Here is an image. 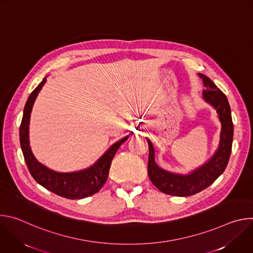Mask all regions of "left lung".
<instances>
[{"label":"left lung","mask_w":253,"mask_h":253,"mask_svg":"<svg viewBox=\"0 0 253 253\" xmlns=\"http://www.w3.org/2000/svg\"><path fill=\"white\" fill-rule=\"evenodd\" d=\"M198 75L206 89L202 91V98L216 110L221 124L218 147L211 158L187 174L171 172L161 168L156 163L155 148L150 139L146 138L149 146L148 176L161 192L173 196L186 197L207 188L223 173L231 153L233 123L228 100L207 76Z\"/></svg>","instance_id":"obj_1"}]
</instances>
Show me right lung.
I'll return each mask as SVG.
<instances>
[{
    "label": "right lung",
    "mask_w": 253,
    "mask_h": 253,
    "mask_svg": "<svg viewBox=\"0 0 253 253\" xmlns=\"http://www.w3.org/2000/svg\"><path fill=\"white\" fill-rule=\"evenodd\" d=\"M46 78L47 77H45L37 88L30 94L24 108L23 119L20 126V143L24 158L33 178L49 191L68 199L86 198L97 193L105 184L108 174H109L112 159L118 148L129 136L115 142L93 165L88 168L74 172H57L43 165L36 159L31 150L29 125L35 100L45 85L47 81Z\"/></svg>",
    "instance_id": "add662e5"
}]
</instances>
